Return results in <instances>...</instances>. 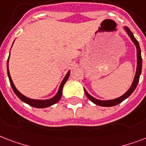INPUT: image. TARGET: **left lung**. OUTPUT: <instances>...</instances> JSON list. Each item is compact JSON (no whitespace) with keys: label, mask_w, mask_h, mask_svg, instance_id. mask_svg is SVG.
Listing matches in <instances>:
<instances>
[{"label":"left lung","mask_w":146,"mask_h":146,"mask_svg":"<svg viewBox=\"0 0 146 146\" xmlns=\"http://www.w3.org/2000/svg\"><path fill=\"white\" fill-rule=\"evenodd\" d=\"M124 30L126 32V33L128 34L131 40L133 42V43L136 47V52H137V66H136V72H135V77L133 79L132 85L130 86V88L128 91H126V93L120 96L119 98H117L116 99H113V100H101L96 99L91 95H90L88 91H86L85 88H84V91L85 92L86 96L88 97L89 100H91V102H93L94 104L98 105V106H101V107H113V106H116V105L119 104L121 102H123L124 100H126V98H129V96L133 94V92L135 91V88L137 86L138 83H139V80L140 74H141V72H142V55H141V49H140L139 44L138 42L134 36H133V33L131 32V30L129 29L127 27H124Z\"/></svg>","instance_id":"1"}]
</instances>
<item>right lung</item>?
I'll use <instances>...</instances> for the list:
<instances>
[{"mask_svg":"<svg viewBox=\"0 0 146 146\" xmlns=\"http://www.w3.org/2000/svg\"><path fill=\"white\" fill-rule=\"evenodd\" d=\"M9 58H10V55H9L8 59H7V75H8L9 81H10L11 88L13 89V92L16 94V95L17 96L20 100H22L23 102L26 103L27 104L30 105V106H32V107H36V108H46V107H50L52 105L55 104H56L57 102H58V100H60L61 98H62V95L63 87H64L65 82L68 81V79L69 78L70 71L68 72V73L65 76V78H64V79L62 80V81L60 86H59V88H58V91L57 94H56L53 98H50V99H47V100H36V99H31V98H27V97L24 96L23 94H22L20 91H18L17 89L16 88L15 85H14V84H13V81H12V79H11L10 72H9Z\"/></svg>","mask_w":146,"mask_h":146,"instance_id":"right-lung-1","label":"right lung"}]
</instances>
